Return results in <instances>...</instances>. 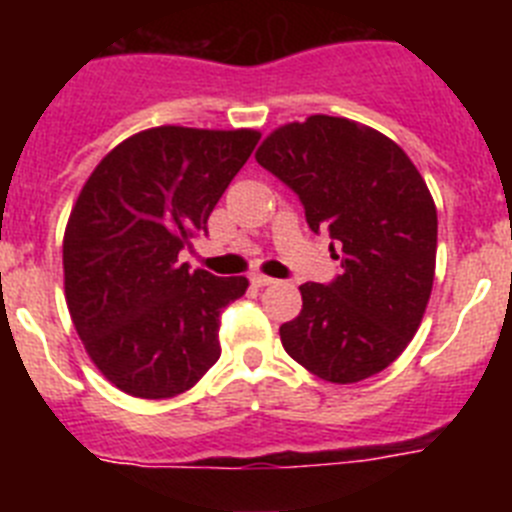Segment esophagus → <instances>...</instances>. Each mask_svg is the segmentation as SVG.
I'll use <instances>...</instances> for the list:
<instances>
[{
    "label": "esophagus",
    "mask_w": 512,
    "mask_h": 512,
    "mask_svg": "<svg viewBox=\"0 0 512 512\" xmlns=\"http://www.w3.org/2000/svg\"><path fill=\"white\" fill-rule=\"evenodd\" d=\"M251 284H256V287H269V284H274V279L266 277V274H253Z\"/></svg>",
    "instance_id": "esophagus-1"
}]
</instances>
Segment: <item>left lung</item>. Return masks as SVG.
Instances as JSON below:
<instances>
[{
  "label": "left lung",
  "instance_id": "obj_1",
  "mask_svg": "<svg viewBox=\"0 0 512 512\" xmlns=\"http://www.w3.org/2000/svg\"><path fill=\"white\" fill-rule=\"evenodd\" d=\"M256 161L300 197L312 233L328 230L341 274L302 284V310L279 328L297 364L354 384L405 351L431 297L438 217L408 153L346 117L274 130Z\"/></svg>",
  "mask_w": 512,
  "mask_h": 512
}]
</instances>
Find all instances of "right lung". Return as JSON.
<instances>
[{"label": "right lung", "mask_w": 512, "mask_h": 512, "mask_svg": "<svg viewBox=\"0 0 512 512\" xmlns=\"http://www.w3.org/2000/svg\"><path fill=\"white\" fill-rule=\"evenodd\" d=\"M256 130L151 128L122 140L81 189L63 235L66 305L99 372L146 400L187 392L220 359V312L246 277L179 264L207 233Z\"/></svg>", "instance_id": "obj_1"}]
</instances>
